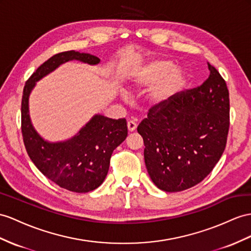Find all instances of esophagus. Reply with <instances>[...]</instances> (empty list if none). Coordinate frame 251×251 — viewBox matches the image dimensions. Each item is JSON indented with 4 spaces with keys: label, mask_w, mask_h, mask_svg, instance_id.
<instances>
[{
    "label": "esophagus",
    "mask_w": 251,
    "mask_h": 251,
    "mask_svg": "<svg viewBox=\"0 0 251 251\" xmlns=\"http://www.w3.org/2000/svg\"><path fill=\"white\" fill-rule=\"evenodd\" d=\"M127 127H128V130H129L130 132L134 131V130H136V128H137L136 122H134V121H128L127 122Z\"/></svg>",
    "instance_id": "obj_1"
}]
</instances>
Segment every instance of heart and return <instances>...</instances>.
<instances>
[{
    "mask_svg": "<svg viewBox=\"0 0 251 251\" xmlns=\"http://www.w3.org/2000/svg\"><path fill=\"white\" fill-rule=\"evenodd\" d=\"M188 81L187 73L176 68L174 62L166 58L155 59L139 68L131 76L130 87L133 89L150 88L151 104L164 106L175 98Z\"/></svg>",
    "mask_w": 251,
    "mask_h": 251,
    "instance_id": "obj_1",
    "label": "heart"
}]
</instances>
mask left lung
<instances>
[{"mask_svg": "<svg viewBox=\"0 0 251 251\" xmlns=\"http://www.w3.org/2000/svg\"><path fill=\"white\" fill-rule=\"evenodd\" d=\"M208 67L209 78L201 86L152 107L138 126L147 172L162 191L180 192L202 181L226 147L229 91L218 71Z\"/></svg>", "mask_w": 251, "mask_h": 251, "instance_id": "obj_1", "label": "left lung"}]
</instances>
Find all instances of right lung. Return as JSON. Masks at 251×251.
<instances>
[{
  "instance_id": "obj_1",
  "label": "right lung",
  "mask_w": 251,
  "mask_h": 251,
  "mask_svg": "<svg viewBox=\"0 0 251 251\" xmlns=\"http://www.w3.org/2000/svg\"><path fill=\"white\" fill-rule=\"evenodd\" d=\"M71 60L91 66L100 61L91 54L68 50L42 63L23 89L21 129L28 156L44 176L60 188L87 193L99 188L105 180L113 151L127 137V122L95 114L73 138L61 142H49L37 132L29 115L30 92L37 81Z\"/></svg>"
}]
</instances>
